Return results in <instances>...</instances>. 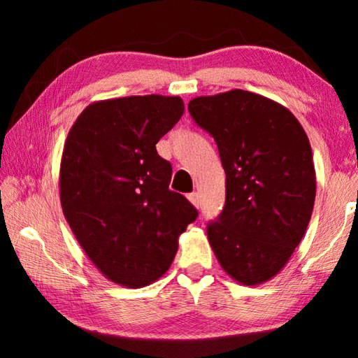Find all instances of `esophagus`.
<instances>
[{
  "label": "esophagus",
  "mask_w": 358,
  "mask_h": 358,
  "mask_svg": "<svg viewBox=\"0 0 358 358\" xmlns=\"http://www.w3.org/2000/svg\"><path fill=\"white\" fill-rule=\"evenodd\" d=\"M187 199H189V202L194 205V207L196 208H199L201 207V201H199V196L196 192H192V194H189V196H187Z\"/></svg>",
  "instance_id": "obj_1"
}]
</instances>
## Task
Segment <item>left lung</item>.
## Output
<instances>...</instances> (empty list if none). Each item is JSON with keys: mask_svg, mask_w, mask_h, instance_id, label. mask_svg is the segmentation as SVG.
Wrapping results in <instances>:
<instances>
[{"mask_svg": "<svg viewBox=\"0 0 358 358\" xmlns=\"http://www.w3.org/2000/svg\"><path fill=\"white\" fill-rule=\"evenodd\" d=\"M215 137L226 172V205L207 232L226 273L241 286L270 281L286 266L316 199L310 141L280 102L230 90L187 104Z\"/></svg>", "mask_w": 358, "mask_h": 358, "instance_id": "8db88e82", "label": "left lung"}]
</instances>
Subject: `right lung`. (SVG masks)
Masks as SVG:
<instances>
[{
  "mask_svg": "<svg viewBox=\"0 0 358 358\" xmlns=\"http://www.w3.org/2000/svg\"><path fill=\"white\" fill-rule=\"evenodd\" d=\"M185 112L180 96L94 101L66 137L59 201L78 245L108 281L143 287L166 273L197 210L169 189L156 143Z\"/></svg>",
  "mask_w": 358,
  "mask_h": 358,
  "instance_id": "obj_1",
  "label": "right lung"
}]
</instances>
